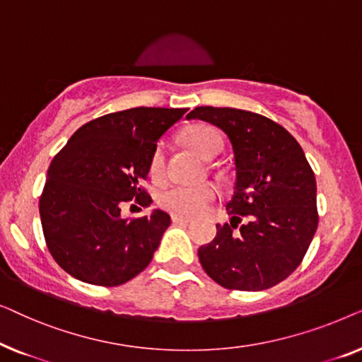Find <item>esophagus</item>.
<instances>
[{
  "mask_svg": "<svg viewBox=\"0 0 362 362\" xmlns=\"http://www.w3.org/2000/svg\"><path fill=\"white\" fill-rule=\"evenodd\" d=\"M171 221L175 222V224H185V226L189 224V222H191L189 217H182V216H177V214H173Z\"/></svg>",
  "mask_w": 362,
  "mask_h": 362,
  "instance_id": "1",
  "label": "esophagus"
}]
</instances>
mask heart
I'll return each mask as SVG.
<instances>
[{"instance_id": "b5f03b06", "label": "heart", "mask_w": 362, "mask_h": 362, "mask_svg": "<svg viewBox=\"0 0 362 362\" xmlns=\"http://www.w3.org/2000/svg\"><path fill=\"white\" fill-rule=\"evenodd\" d=\"M186 141L197 155L211 160L222 151V138L216 128L199 125L186 132ZM165 168V146L158 145L150 160L153 177H161ZM219 197V187L214 182H202L196 186H170L158 194V204L163 209L177 216H197L211 202Z\"/></svg>"}]
</instances>
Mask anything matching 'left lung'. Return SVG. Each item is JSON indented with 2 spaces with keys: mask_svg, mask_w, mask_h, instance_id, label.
Masks as SVG:
<instances>
[{
  "mask_svg": "<svg viewBox=\"0 0 362 362\" xmlns=\"http://www.w3.org/2000/svg\"><path fill=\"white\" fill-rule=\"evenodd\" d=\"M187 120L209 122L229 136L235 161L230 224L199 247L202 269L221 286L260 291L301 264L318 227L315 173L284 127L239 108L196 107Z\"/></svg>",
  "mask_w": 362,
  "mask_h": 362,
  "instance_id": "8db88e82",
  "label": "left lung"
}]
</instances>
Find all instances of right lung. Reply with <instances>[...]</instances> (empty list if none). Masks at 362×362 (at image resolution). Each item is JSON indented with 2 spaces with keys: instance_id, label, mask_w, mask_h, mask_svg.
I'll return each mask as SVG.
<instances>
[{
  "instance_id": "right-lung-1",
  "label": "right lung",
  "mask_w": 362,
  "mask_h": 362,
  "mask_svg": "<svg viewBox=\"0 0 362 362\" xmlns=\"http://www.w3.org/2000/svg\"><path fill=\"white\" fill-rule=\"evenodd\" d=\"M187 108L136 107L86 123L54 156L39 199L47 249L74 279L117 286L143 272L171 224L165 211L122 219L123 202L143 207L141 187L156 141Z\"/></svg>"
}]
</instances>
